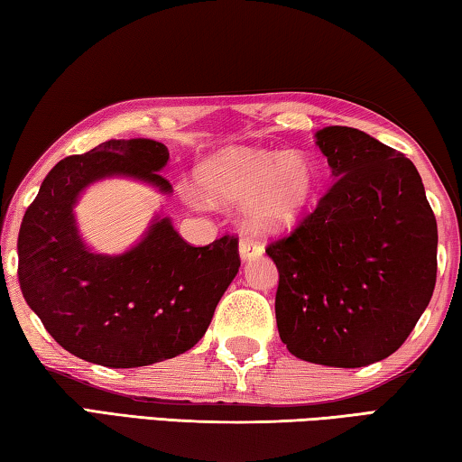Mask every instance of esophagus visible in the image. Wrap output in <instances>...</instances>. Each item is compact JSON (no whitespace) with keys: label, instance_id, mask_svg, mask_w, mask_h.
Returning <instances> with one entry per match:
<instances>
[{"label":"esophagus","instance_id":"34e87169","mask_svg":"<svg viewBox=\"0 0 462 462\" xmlns=\"http://www.w3.org/2000/svg\"><path fill=\"white\" fill-rule=\"evenodd\" d=\"M238 250H240V256L242 259H254V256H261L263 254V245L261 242H256L254 238H242L240 240V246H238Z\"/></svg>","mask_w":462,"mask_h":462}]
</instances>
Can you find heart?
Listing matches in <instances>:
<instances>
[{
    "instance_id": "b5f03b06",
    "label": "heart",
    "mask_w": 462,
    "mask_h": 462,
    "mask_svg": "<svg viewBox=\"0 0 462 462\" xmlns=\"http://www.w3.org/2000/svg\"><path fill=\"white\" fill-rule=\"evenodd\" d=\"M199 181L214 199L247 203L256 230H279L293 224L310 201L316 171L306 154L289 151L228 148L206 161Z\"/></svg>"
}]
</instances>
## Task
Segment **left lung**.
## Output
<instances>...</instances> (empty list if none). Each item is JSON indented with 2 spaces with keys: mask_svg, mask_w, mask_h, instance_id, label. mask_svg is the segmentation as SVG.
I'll use <instances>...</instances> for the list:
<instances>
[{
  "mask_svg": "<svg viewBox=\"0 0 462 462\" xmlns=\"http://www.w3.org/2000/svg\"><path fill=\"white\" fill-rule=\"evenodd\" d=\"M334 183L287 236L277 264L279 336L297 358L366 366L393 355L436 285L438 228L408 156L348 126L316 134Z\"/></svg>",
  "mask_w": 462,
  "mask_h": 462,
  "instance_id": "1",
  "label": "left lung"
}]
</instances>
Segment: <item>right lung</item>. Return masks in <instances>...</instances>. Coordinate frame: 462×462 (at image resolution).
Listing matches in <instances>:
<instances>
[{"instance_id":"1","label":"right lung","mask_w":462,"mask_h":462,"mask_svg":"<svg viewBox=\"0 0 462 462\" xmlns=\"http://www.w3.org/2000/svg\"><path fill=\"white\" fill-rule=\"evenodd\" d=\"M167 161V146L156 140H107L57 162L26 209L18 234L22 293L52 338L83 361L132 369L185 353L236 277V236L191 246L169 217H156L118 256L83 245L73 206L85 187L124 175L171 193L159 173Z\"/></svg>"}]
</instances>
